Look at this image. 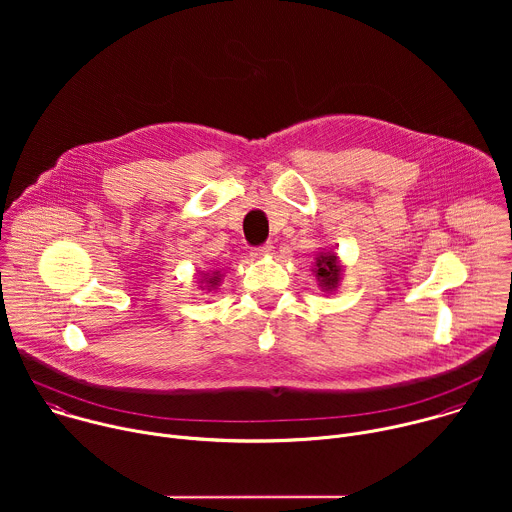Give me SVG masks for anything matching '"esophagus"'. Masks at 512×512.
Segmentation results:
<instances>
[{
	"label": "esophagus",
	"instance_id": "esophagus-1",
	"mask_svg": "<svg viewBox=\"0 0 512 512\" xmlns=\"http://www.w3.org/2000/svg\"><path fill=\"white\" fill-rule=\"evenodd\" d=\"M273 253V245L271 243H263V245H259V247H255L253 249V257H263V255H271Z\"/></svg>",
	"mask_w": 512,
	"mask_h": 512
}]
</instances>
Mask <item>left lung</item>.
<instances>
[{
  "instance_id": "8db88e82",
  "label": "left lung",
  "mask_w": 512,
  "mask_h": 512,
  "mask_svg": "<svg viewBox=\"0 0 512 512\" xmlns=\"http://www.w3.org/2000/svg\"><path fill=\"white\" fill-rule=\"evenodd\" d=\"M316 267H318L316 275H318V279H320L322 289H326V291L334 289L336 283H338V279H340V265H338V261H336V253L320 255Z\"/></svg>"
}]
</instances>
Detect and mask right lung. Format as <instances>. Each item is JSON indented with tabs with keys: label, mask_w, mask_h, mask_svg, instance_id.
<instances>
[{
	"label": "right lung",
	"mask_w": 512,
	"mask_h": 512,
	"mask_svg": "<svg viewBox=\"0 0 512 512\" xmlns=\"http://www.w3.org/2000/svg\"><path fill=\"white\" fill-rule=\"evenodd\" d=\"M216 281H218V275H214V277L210 279V283H216Z\"/></svg>",
	"instance_id": "obj_1"
}]
</instances>
